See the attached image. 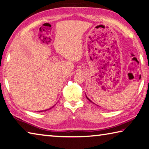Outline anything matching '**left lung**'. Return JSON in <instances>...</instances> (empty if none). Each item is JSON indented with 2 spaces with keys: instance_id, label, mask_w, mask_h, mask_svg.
<instances>
[{
  "instance_id": "left-lung-1",
  "label": "left lung",
  "mask_w": 149,
  "mask_h": 149,
  "mask_svg": "<svg viewBox=\"0 0 149 149\" xmlns=\"http://www.w3.org/2000/svg\"><path fill=\"white\" fill-rule=\"evenodd\" d=\"M86 98H87V99H88V100H89V101H90V102H92V103H93V102H92V101H91V100L90 99H89V98H88V97H87V96H86ZM93 104H94V103H93Z\"/></svg>"
}]
</instances>
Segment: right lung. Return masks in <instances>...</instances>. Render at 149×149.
Instances as JSON below:
<instances>
[{"label":"right lung","mask_w":149,"mask_h":149,"mask_svg":"<svg viewBox=\"0 0 149 149\" xmlns=\"http://www.w3.org/2000/svg\"><path fill=\"white\" fill-rule=\"evenodd\" d=\"M54 106H53L52 107H51V108H49V109H45V110H41V111H40V112H42V111H47V110H49L50 109H51V108H52L53 107H54Z\"/></svg>","instance_id":"add662e5"}]
</instances>
